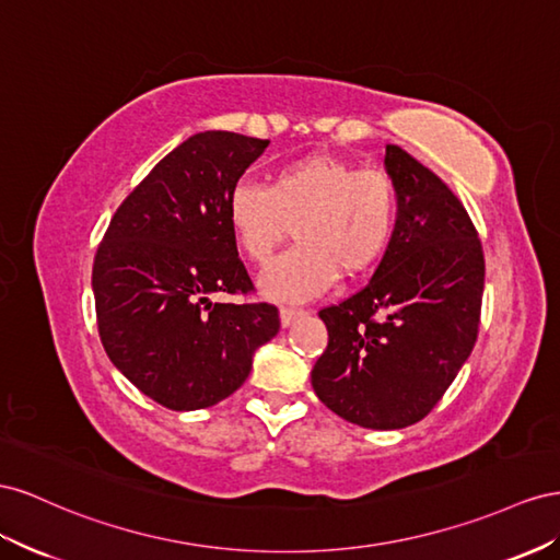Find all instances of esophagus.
Returning a JSON list of instances; mask_svg holds the SVG:
<instances>
[{"mask_svg": "<svg viewBox=\"0 0 560 560\" xmlns=\"http://www.w3.org/2000/svg\"><path fill=\"white\" fill-rule=\"evenodd\" d=\"M279 316H281V326H283V328H289V326L295 322V318L305 316V310H295V307H281Z\"/></svg>", "mask_w": 560, "mask_h": 560, "instance_id": "1", "label": "esophagus"}]
</instances>
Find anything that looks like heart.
Here are the masks:
<instances>
[{
	"label": "heart",
	"mask_w": 560,
	"mask_h": 560,
	"mask_svg": "<svg viewBox=\"0 0 560 560\" xmlns=\"http://www.w3.org/2000/svg\"><path fill=\"white\" fill-rule=\"evenodd\" d=\"M398 195L387 173L330 154L293 159L269 175L267 187L238 185L228 220L248 258L267 267L295 225L298 246L262 277V293L302 302L322 295L338 277L371 271L396 228Z\"/></svg>",
	"instance_id": "obj_1"
}]
</instances>
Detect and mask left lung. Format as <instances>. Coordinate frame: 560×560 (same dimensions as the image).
Wrapping results in <instances>:
<instances>
[{
  "label": "left lung",
  "mask_w": 560,
  "mask_h": 560,
  "mask_svg": "<svg viewBox=\"0 0 560 560\" xmlns=\"http://www.w3.org/2000/svg\"><path fill=\"white\" fill-rule=\"evenodd\" d=\"M398 213L373 279L318 312L328 347L312 387L365 429L420 422L469 359L481 318L486 260L465 206L439 175L387 145Z\"/></svg>",
  "instance_id": "obj_1"
}]
</instances>
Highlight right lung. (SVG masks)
<instances>
[{"label":"right lung","instance_id":"add662e5","mask_svg":"<svg viewBox=\"0 0 560 560\" xmlns=\"http://www.w3.org/2000/svg\"><path fill=\"white\" fill-rule=\"evenodd\" d=\"M267 145L230 131L189 136L124 199L95 253L91 285L107 357L171 410L234 394L255 349L279 332L275 305L213 302L253 291L228 203Z\"/></svg>","mask_w":560,"mask_h":560}]
</instances>
